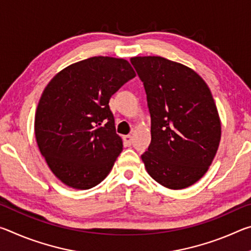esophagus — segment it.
I'll return each instance as SVG.
<instances>
[{
    "label": "esophagus",
    "mask_w": 251,
    "mask_h": 251,
    "mask_svg": "<svg viewBox=\"0 0 251 251\" xmlns=\"http://www.w3.org/2000/svg\"><path fill=\"white\" fill-rule=\"evenodd\" d=\"M123 141H124V144L126 146H130L131 142H133V137H131L130 135H126L123 137Z\"/></svg>",
    "instance_id": "obj_1"
}]
</instances>
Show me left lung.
<instances>
[{
    "label": "left lung",
    "instance_id": "left-lung-1",
    "mask_svg": "<svg viewBox=\"0 0 251 251\" xmlns=\"http://www.w3.org/2000/svg\"><path fill=\"white\" fill-rule=\"evenodd\" d=\"M147 95L151 142L142 155L152 179L169 189L192 186L217 152L222 124L211 92L189 67L160 56L130 58Z\"/></svg>",
    "mask_w": 251,
    "mask_h": 251
}]
</instances>
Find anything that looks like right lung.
<instances>
[{
  "mask_svg": "<svg viewBox=\"0 0 251 251\" xmlns=\"http://www.w3.org/2000/svg\"><path fill=\"white\" fill-rule=\"evenodd\" d=\"M135 76L124 58L94 56L65 67L45 87L34 129L42 156L63 184L90 189L112 171L123 142L108 103Z\"/></svg>",
  "mask_w": 251,
  "mask_h": 251,
  "instance_id": "add662e5",
  "label": "right lung"
}]
</instances>
